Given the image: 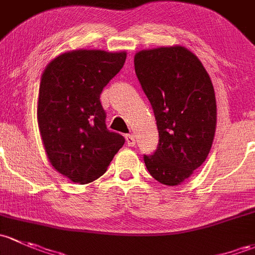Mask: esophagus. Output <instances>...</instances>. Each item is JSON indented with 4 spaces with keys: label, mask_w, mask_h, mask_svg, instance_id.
Instances as JSON below:
<instances>
[{
    "label": "esophagus",
    "mask_w": 255,
    "mask_h": 255,
    "mask_svg": "<svg viewBox=\"0 0 255 255\" xmlns=\"http://www.w3.org/2000/svg\"><path fill=\"white\" fill-rule=\"evenodd\" d=\"M125 140H127V145L130 147H133L136 145V140H135V136L128 133V135L125 136Z\"/></svg>",
    "instance_id": "esophagus-1"
}]
</instances>
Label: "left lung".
I'll list each match as a JSON object with an SVG mask.
<instances>
[{
  "label": "left lung",
  "instance_id": "left-lung-1",
  "mask_svg": "<svg viewBox=\"0 0 255 255\" xmlns=\"http://www.w3.org/2000/svg\"><path fill=\"white\" fill-rule=\"evenodd\" d=\"M135 72L153 109L158 146L143 156L149 174L179 185L205 162L216 130V98L209 73L184 46L141 50Z\"/></svg>",
  "mask_w": 255,
  "mask_h": 255
}]
</instances>
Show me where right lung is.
Here are the masks:
<instances>
[{
    "mask_svg": "<svg viewBox=\"0 0 255 255\" xmlns=\"http://www.w3.org/2000/svg\"><path fill=\"white\" fill-rule=\"evenodd\" d=\"M125 60V51L73 50L52 60L41 75V140L51 166L72 182L98 179L124 145L120 133L107 128L99 98Z\"/></svg>",
    "mask_w": 255,
    "mask_h": 255,
    "instance_id": "obj_1",
    "label": "right lung"
}]
</instances>
